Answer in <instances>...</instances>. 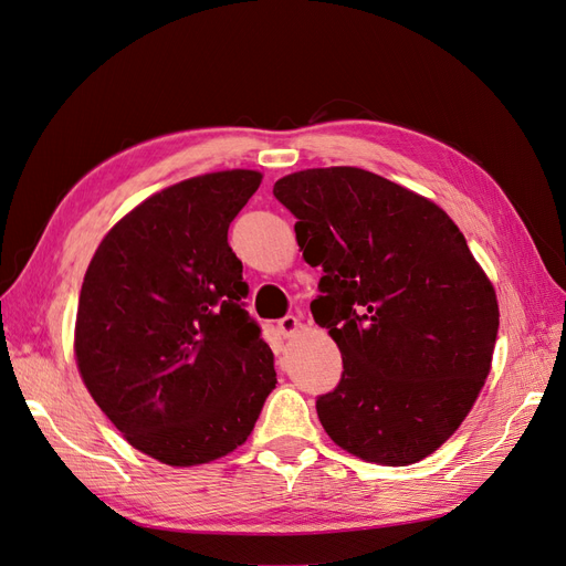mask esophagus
Returning <instances> with one entry per match:
<instances>
[{"mask_svg":"<svg viewBox=\"0 0 566 566\" xmlns=\"http://www.w3.org/2000/svg\"><path fill=\"white\" fill-rule=\"evenodd\" d=\"M298 326H301V322H298L294 315H286V317H282V319L277 322V328H280V333H282L284 338H289L291 333H296Z\"/></svg>","mask_w":566,"mask_h":566,"instance_id":"1","label":"esophagus"}]
</instances>
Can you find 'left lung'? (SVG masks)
I'll list each match as a JSON object with an SVG mask.
<instances>
[{
    "label": "left lung",
    "mask_w": 566,
    "mask_h": 566,
    "mask_svg": "<svg viewBox=\"0 0 566 566\" xmlns=\"http://www.w3.org/2000/svg\"><path fill=\"white\" fill-rule=\"evenodd\" d=\"M310 265L312 317L343 354L317 396L331 441L366 462L406 467L464 422L492 364L496 294L454 221L431 200L359 167L282 177Z\"/></svg>",
    "instance_id": "left-lung-1"
}]
</instances>
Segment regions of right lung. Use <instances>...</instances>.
I'll use <instances>...</instances> for the list:
<instances>
[{
	"instance_id": "1",
	"label": "right lung",
	"mask_w": 566,
	"mask_h": 566,
	"mask_svg": "<svg viewBox=\"0 0 566 566\" xmlns=\"http://www.w3.org/2000/svg\"><path fill=\"white\" fill-rule=\"evenodd\" d=\"M261 175L228 170L144 200L83 277L74 352L95 403L163 464H207L247 441L277 385L228 226Z\"/></svg>"
}]
</instances>
